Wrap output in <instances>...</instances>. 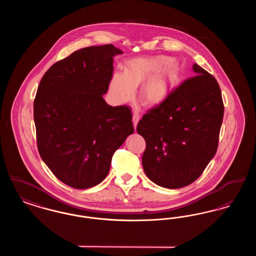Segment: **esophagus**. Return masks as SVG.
Here are the masks:
<instances>
[{
  "mask_svg": "<svg viewBox=\"0 0 256 256\" xmlns=\"http://www.w3.org/2000/svg\"><path fill=\"white\" fill-rule=\"evenodd\" d=\"M139 120H140V116H139V114H137V113H134V116H132V122H134V128H136L137 124L139 122Z\"/></svg>",
  "mask_w": 256,
  "mask_h": 256,
  "instance_id": "obj_1",
  "label": "esophagus"
}]
</instances>
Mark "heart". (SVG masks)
<instances>
[{
  "label": "heart",
  "instance_id": "heart-1",
  "mask_svg": "<svg viewBox=\"0 0 256 256\" xmlns=\"http://www.w3.org/2000/svg\"><path fill=\"white\" fill-rule=\"evenodd\" d=\"M180 68L176 60L165 56H140L126 61L122 74H115L110 80V91L120 102L134 96L140 84L139 100L148 108H158L169 98L180 80Z\"/></svg>",
  "mask_w": 256,
  "mask_h": 256
}]
</instances>
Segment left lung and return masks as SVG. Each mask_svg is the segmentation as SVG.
Wrapping results in <instances>:
<instances>
[{
	"mask_svg": "<svg viewBox=\"0 0 256 256\" xmlns=\"http://www.w3.org/2000/svg\"><path fill=\"white\" fill-rule=\"evenodd\" d=\"M192 71L195 76L174 90L163 106L150 110L137 126L146 141L145 174L168 189L194 182L218 148L224 117L219 84L196 63Z\"/></svg>",
	"mask_w": 256,
	"mask_h": 256,
	"instance_id": "obj_1",
	"label": "left lung"
}]
</instances>
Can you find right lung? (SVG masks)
Here are the masks:
<instances>
[{"label":"right lung","instance_id":"1","mask_svg":"<svg viewBox=\"0 0 256 256\" xmlns=\"http://www.w3.org/2000/svg\"><path fill=\"white\" fill-rule=\"evenodd\" d=\"M113 45L76 50L43 76L34 104L41 158L63 183L87 189L108 176L113 154L134 132L126 106H111L104 95L113 73Z\"/></svg>","mask_w":256,"mask_h":256}]
</instances>
